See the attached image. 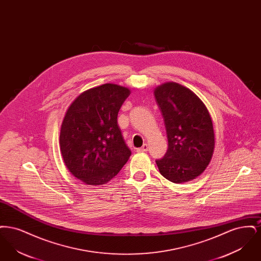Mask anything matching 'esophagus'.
<instances>
[{
	"mask_svg": "<svg viewBox=\"0 0 261 261\" xmlns=\"http://www.w3.org/2000/svg\"><path fill=\"white\" fill-rule=\"evenodd\" d=\"M148 149H149V146H148L147 144H144L141 148H139L137 150H138V151H147Z\"/></svg>",
	"mask_w": 261,
	"mask_h": 261,
	"instance_id": "esophagus-1",
	"label": "esophagus"
}]
</instances>
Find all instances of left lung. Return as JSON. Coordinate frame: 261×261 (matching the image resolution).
I'll return each instance as SVG.
<instances>
[{
  "instance_id": "left-lung-1",
  "label": "left lung",
  "mask_w": 261,
  "mask_h": 261,
  "mask_svg": "<svg viewBox=\"0 0 261 261\" xmlns=\"http://www.w3.org/2000/svg\"><path fill=\"white\" fill-rule=\"evenodd\" d=\"M166 129L168 149L155 162L167 180L180 184L195 179L211 162L214 132L210 112L191 90L168 82L154 90Z\"/></svg>"
}]
</instances>
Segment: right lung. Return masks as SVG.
<instances>
[{
	"label": "right lung",
	"mask_w": 261,
	"mask_h": 261,
	"mask_svg": "<svg viewBox=\"0 0 261 261\" xmlns=\"http://www.w3.org/2000/svg\"><path fill=\"white\" fill-rule=\"evenodd\" d=\"M129 95L127 88L103 84L78 96L65 113L60 135L62 159L87 185L108 183L131 155L117 123Z\"/></svg>",
	"instance_id": "right-lung-1"
}]
</instances>
